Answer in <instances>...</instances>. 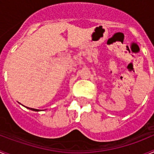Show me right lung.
Returning <instances> with one entry per match:
<instances>
[{
  "label": "right lung",
  "instance_id": "add662e5",
  "mask_svg": "<svg viewBox=\"0 0 154 154\" xmlns=\"http://www.w3.org/2000/svg\"><path fill=\"white\" fill-rule=\"evenodd\" d=\"M28 109H29L31 110H33V111H35V112H38V111H40V109H32V108H28V107H27Z\"/></svg>",
  "mask_w": 154,
  "mask_h": 154
}]
</instances>
